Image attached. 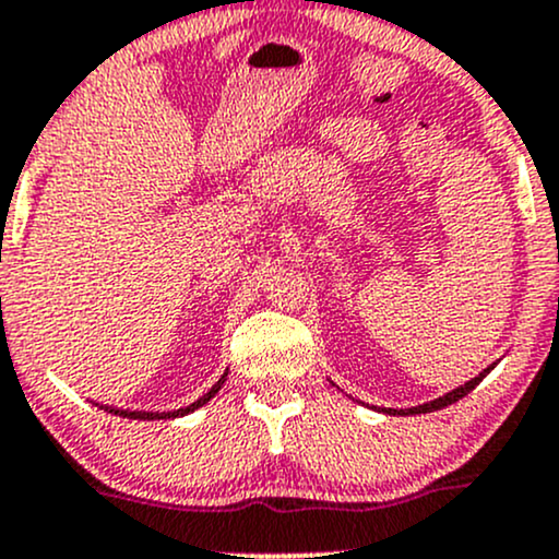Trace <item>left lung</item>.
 I'll use <instances>...</instances> for the list:
<instances>
[{"instance_id":"left-lung-1","label":"left lung","mask_w":559,"mask_h":559,"mask_svg":"<svg viewBox=\"0 0 559 559\" xmlns=\"http://www.w3.org/2000/svg\"><path fill=\"white\" fill-rule=\"evenodd\" d=\"M493 368H496V362H493V365H488V368H485L483 373H479V376H474L472 381H466L464 386L453 389V392L442 394V397H437V400H431V402H424V405H416V407H405V411H394V407H386V411H381V413H400V416H418V413H435V411H442V407L453 405V402H459L461 397H466V394H469L472 389L477 386V383L483 381V378L488 376L490 370H493Z\"/></svg>"}]
</instances>
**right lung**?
<instances>
[{
  "label": "right lung",
  "mask_w": 559,
  "mask_h": 559,
  "mask_svg": "<svg viewBox=\"0 0 559 559\" xmlns=\"http://www.w3.org/2000/svg\"><path fill=\"white\" fill-rule=\"evenodd\" d=\"M226 376H229V370H226V373L221 376L218 381L213 383V389H210L207 394H202V397L197 400V402H191V405L178 407V411H167V413H159V411H157V413H152V411H124V407H109V405H100V407H104V411L114 413V416H122V418H138V421H157V418H181V416H189V413H194L197 407L207 405V402L213 400L215 394H218V389L224 386Z\"/></svg>",
  "instance_id": "right-lung-1"
}]
</instances>
